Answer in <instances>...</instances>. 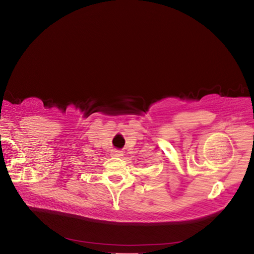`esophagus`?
<instances>
[{"label": "esophagus", "instance_id": "34e87169", "mask_svg": "<svg viewBox=\"0 0 254 254\" xmlns=\"http://www.w3.org/2000/svg\"><path fill=\"white\" fill-rule=\"evenodd\" d=\"M111 153L113 157H122L123 156V152L120 151V150H112Z\"/></svg>", "mask_w": 254, "mask_h": 254}]
</instances>
